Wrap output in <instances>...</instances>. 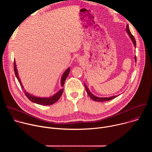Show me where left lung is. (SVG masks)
<instances>
[{"label": "left lung", "mask_w": 152, "mask_h": 152, "mask_svg": "<svg viewBox=\"0 0 152 152\" xmlns=\"http://www.w3.org/2000/svg\"><path fill=\"white\" fill-rule=\"evenodd\" d=\"M126 32H127V34H128L129 37H130V38H131V39L132 40V42H133V44H134V47L136 48V41H135V38L134 37V36L132 35L131 31H130L128 25L126 26ZM135 62L137 61L136 56H135ZM84 86H85V88L86 91V93H87L88 95L90 96V97L91 99H93V100L96 101V102H102L109 101V100H112V99H114V98H115V97H117L118 96H118L116 95V96H113L108 97H97V96H94L93 94H92V93L90 92V90L88 89V88L87 87V86H86V85H85V83H84ZM119 95H120V94H119Z\"/></svg>", "instance_id": "8db88e82"}]
</instances>
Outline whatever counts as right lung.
I'll list each match as a JSON object with an SVG mask.
<instances>
[{"label":"right lung","instance_id":"right-lung-1","mask_svg":"<svg viewBox=\"0 0 152 152\" xmlns=\"http://www.w3.org/2000/svg\"><path fill=\"white\" fill-rule=\"evenodd\" d=\"M14 73L16 77L17 78L20 85L21 87L24 90V93L25 94V95L27 96V97L29 99V100H31L32 102L40 104V105H51L53 104V103H56L61 97V96H62L63 91H64V88H61L59 91H58L56 93H55L54 95L50 96V97H36L35 96H33L32 94H31L30 93L26 92V90H25L23 86L22 85V83L21 82V80L20 79L19 76H18V70L17 69V66L15 64V61L14 60ZM70 68L69 67L66 71L64 72V73H63V75H62L61 79V85L62 87L64 85L65 81L66 80V78L67 77L69 73H70Z\"/></svg>","mask_w":152,"mask_h":152}]
</instances>
